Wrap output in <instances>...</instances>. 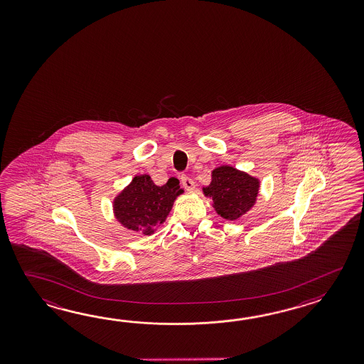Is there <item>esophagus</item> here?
<instances>
[{"label": "esophagus", "instance_id": "1", "mask_svg": "<svg viewBox=\"0 0 364 364\" xmlns=\"http://www.w3.org/2000/svg\"><path fill=\"white\" fill-rule=\"evenodd\" d=\"M181 181H182V185H183L186 190L193 193V190H195V182H193V179L190 178V177H187V176H182Z\"/></svg>", "mask_w": 364, "mask_h": 364}]
</instances>
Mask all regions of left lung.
<instances>
[{
	"label": "left lung",
	"instance_id": "obj_1",
	"mask_svg": "<svg viewBox=\"0 0 364 364\" xmlns=\"http://www.w3.org/2000/svg\"><path fill=\"white\" fill-rule=\"evenodd\" d=\"M260 179L232 165H221L210 171V182L201 191L212 199L217 215L235 221L254 208L260 193Z\"/></svg>",
	"mask_w": 364,
	"mask_h": 364
}]
</instances>
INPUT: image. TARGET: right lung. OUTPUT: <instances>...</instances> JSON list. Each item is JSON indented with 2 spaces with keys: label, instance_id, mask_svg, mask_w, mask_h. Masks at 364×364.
I'll return each mask as SVG.
<instances>
[{
  "label": "right lung",
  "instance_id": "right-lung-1",
  "mask_svg": "<svg viewBox=\"0 0 364 364\" xmlns=\"http://www.w3.org/2000/svg\"><path fill=\"white\" fill-rule=\"evenodd\" d=\"M183 193L174 177L157 186L148 174L135 176L112 201L113 215L124 229L152 235L166 221L174 201Z\"/></svg>",
  "mask_w": 364,
  "mask_h": 364
}]
</instances>
